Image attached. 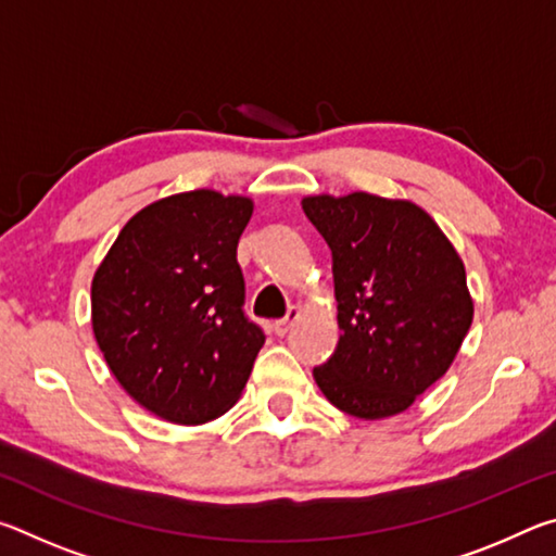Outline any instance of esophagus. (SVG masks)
Returning a JSON list of instances; mask_svg holds the SVG:
<instances>
[{"label":"esophagus","mask_w":556,"mask_h":556,"mask_svg":"<svg viewBox=\"0 0 556 556\" xmlns=\"http://www.w3.org/2000/svg\"><path fill=\"white\" fill-rule=\"evenodd\" d=\"M301 316V308L299 306H289V312L285 318H279V321H275V333L277 336H287L291 331V326L296 324V318Z\"/></svg>","instance_id":"obj_1"}]
</instances>
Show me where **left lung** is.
<instances>
[{
	"instance_id": "obj_1",
	"label": "left lung",
	"mask_w": 556,
	"mask_h": 556,
	"mask_svg": "<svg viewBox=\"0 0 556 556\" xmlns=\"http://www.w3.org/2000/svg\"><path fill=\"white\" fill-rule=\"evenodd\" d=\"M301 205L331 248L341 326L314 380L351 417L400 414L448 370L473 321L464 262L409 201L357 191Z\"/></svg>"
}]
</instances>
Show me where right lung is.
I'll return each instance as SVG.
<instances>
[{"label":"right lung","instance_id":"right-lung-1","mask_svg":"<svg viewBox=\"0 0 556 556\" xmlns=\"http://www.w3.org/2000/svg\"><path fill=\"white\" fill-rule=\"evenodd\" d=\"M250 215L242 195H168L119 230L92 279V331L112 375L174 425L228 412L265 345L238 265Z\"/></svg>","mask_w":556,"mask_h":556}]
</instances>
